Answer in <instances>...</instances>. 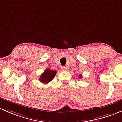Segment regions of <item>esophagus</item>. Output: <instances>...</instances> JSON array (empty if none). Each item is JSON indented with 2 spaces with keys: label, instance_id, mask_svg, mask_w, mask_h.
Returning <instances> with one entry per match:
<instances>
[{
  "label": "esophagus",
  "instance_id": "1",
  "mask_svg": "<svg viewBox=\"0 0 122 122\" xmlns=\"http://www.w3.org/2000/svg\"><path fill=\"white\" fill-rule=\"evenodd\" d=\"M61 69H62V71H66V70H67V67L65 66H64L61 67Z\"/></svg>",
  "mask_w": 122,
  "mask_h": 122
}]
</instances>
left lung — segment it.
Here are the masks:
<instances>
[{
    "instance_id": "8db88e82",
    "label": "left lung",
    "mask_w": 122,
    "mask_h": 122,
    "mask_svg": "<svg viewBox=\"0 0 122 122\" xmlns=\"http://www.w3.org/2000/svg\"><path fill=\"white\" fill-rule=\"evenodd\" d=\"M79 78H82V75H79Z\"/></svg>"
}]
</instances>
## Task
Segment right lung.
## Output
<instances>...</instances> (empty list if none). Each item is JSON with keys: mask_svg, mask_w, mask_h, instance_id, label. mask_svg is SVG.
Returning a JSON list of instances; mask_svg holds the SVG:
<instances>
[{"mask_svg": "<svg viewBox=\"0 0 122 122\" xmlns=\"http://www.w3.org/2000/svg\"><path fill=\"white\" fill-rule=\"evenodd\" d=\"M57 71L56 70H51L49 68L46 69V71L41 75L40 78V81L44 84H47L53 79L56 76Z\"/></svg>", "mask_w": 122, "mask_h": 122, "instance_id": "add662e5", "label": "right lung"}]
</instances>
